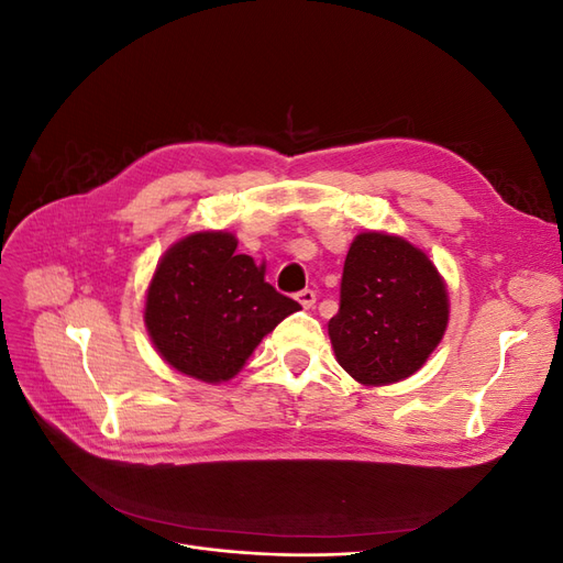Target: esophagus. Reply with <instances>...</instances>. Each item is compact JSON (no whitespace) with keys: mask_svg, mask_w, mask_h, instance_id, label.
<instances>
[{"mask_svg":"<svg viewBox=\"0 0 563 563\" xmlns=\"http://www.w3.org/2000/svg\"><path fill=\"white\" fill-rule=\"evenodd\" d=\"M296 300L302 305V308L305 310H310L312 308V305L317 302V294L312 291V288H305V291H300L298 296H296Z\"/></svg>","mask_w":563,"mask_h":563,"instance_id":"obj_1","label":"esophagus"}]
</instances>
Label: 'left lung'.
<instances>
[{
	"mask_svg": "<svg viewBox=\"0 0 563 563\" xmlns=\"http://www.w3.org/2000/svg\"><path fill=\"white\" fill-rule=\"evenodd\" d=\"M446 327V284L428 253L397 234H356L329 321L338 364L368 387L399 383L422 368Z\"/></svg>",
	"mask_w": 563,
	"mask_h": 563,
	"instance_id": "1",
	"label": "left lung"
}]
</instances>
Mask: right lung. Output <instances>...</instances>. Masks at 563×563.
<instances>
[{
  "label": "right lung",
  "instance_id": "add662e5",
  "mask_svg": "<svg viewBox=\"0 0 563 563\" xmlns=\"http://www.w3.org/2000/svg\"><path fill=\"white\" fill-rule=\"evenodd\" d=\"M298 310L265 282V263L236 253L234 234L207 230L183 236L162 255L147 286L145 327L168 366L203 383H225Z\"/></svg>",
  "mask_w": 563,
  "mask_h": 563
}]
</instances>
